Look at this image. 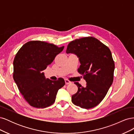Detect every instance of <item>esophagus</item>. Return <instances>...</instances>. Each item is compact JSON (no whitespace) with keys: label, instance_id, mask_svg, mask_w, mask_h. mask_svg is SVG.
<instances>
[{"label":"esophagus","instance_id":"esophagus-1","mask_svg":"<svg viewBox=\"0 0 134 134\" xmlns=\"http://www.w3.org/2000/svg\"><path fill=\"white\" fill-rule=\"evenodd\" d=\"M65 84H66V85H68V84H70L71 82H70V81H69V80H68V79H65Z\"/></svg>","mask_w":134,"mask_h":134}]
</instances>
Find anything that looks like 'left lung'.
<instances>
[{"label": "left lung", "mask_w": 134, "mask_h": 134, "mask_svg": "<svg viewBox=\"0 0 134 134\" xmlns=\"http://www.w3.org/2000/svg\"><path fill=\"white\" fill-rule=\"evenodd\" d=\"M66 52L79 58L78 71L87 82L84 87L74 83L78 90L71 97L72 103L82 108L94 107L103 99L113 82L115 63L110 50L97 38L88 37L70 42Z\"/></svg>", "instance_id": "obj_1"}]
</instances>
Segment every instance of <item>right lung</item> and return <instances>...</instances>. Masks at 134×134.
Masks as SVG:
<instances>
[{
	"label": "right lung",
	"mask_w": 134,
	"mask_h": 134,
	"mask_svg": "<svg viewBox=\"0 0 134 134\" xmlns=\"http://www.w3.org/2000/svg\"><path fill=\"white\" fill-rule=\"evenodd\" d=\"M64 46L58 47L40 41H29L20 48L13 61V79L18 90L31 106L44 108L54 103L63 78L53 81L43 70L53 62Z\"/></svg>",
	"instance_id": "1"
}]
</instances>
